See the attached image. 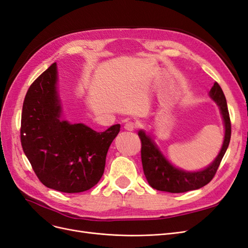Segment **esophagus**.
I'll list each match as a JSON object with an SVG mask.
<instances>
[{"instance_id":"1","label":"esophagus","mask_w":248,"mask_h":248,"mask_svg":"<svg viewBox=\"0 0 248 248\" xmlns=\"http://www.w3.org/2000/svg\"><path fill=\"white\" fill-rule=\"evenodd\" d=\"M136 124H134V123H132V122H129V123H126L125 124H124V129L126 130V131H130V132H132V131H134L135 129H136Z\"/></svg>"}]
</instances>
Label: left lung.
Returning <instances> with one entry per match:
<instances>
[{"label":"left lung","instance_id":"1","mask_svg":"<svg viewBox=\"0 0 248 248\" xmlns=\"http://www.w3.org/2000/svg\"><path fill=\"white\" fill-rule=\"evenodd\" d=\"M209 95L220 110L225 125V137L219 154L205 169L188 172L173 166L158 149L153 138L146 135L144 131H139L143 171L149 186L153 188L168 193H186L203 187L214 177L231 140V121L226 97L217 82L211 87Z\"/></svg>","mask_w":248,"mask_h":248}]
</instances>
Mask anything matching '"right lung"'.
I'll return each instance as SVG.
<instances>
[{"mask_svg":"<svg viewBox=\"0 0 248 248\" xmlns=\"http://www.w3.org/2000/svg\"><path fill=\"white\" fill-rule=\"evenodd\" d=\"M62 112L54 62L31 83L26 94L21 146L45 186L62 193H81L101 179L109 146L121 124L99 133L83 124L63 121Z\"/></svg>","mask_w":248,"mask_h":248,"instance_id":"right-lung-1","label":"right lung"}]
</instances>
